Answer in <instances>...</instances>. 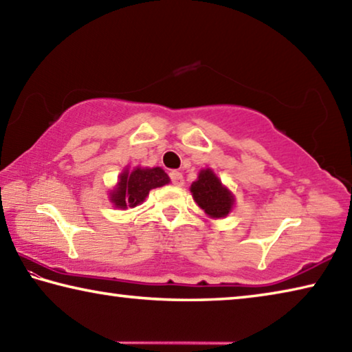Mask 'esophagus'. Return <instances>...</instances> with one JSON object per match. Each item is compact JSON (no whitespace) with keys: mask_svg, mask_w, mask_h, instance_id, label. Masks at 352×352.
I'll list each match as a JSON object with an SVG mask.
<instances>
[{"mask_svg":"<svg viewBox=\"0 0 352 352\" xmlns=\"http://www.w3.org/2000/svg\"><path fill=\"white\" fill-rule=\"evenodd\" d=\"M170 182L175 184V186H183V183H184V178H183V174L182 172H177V170H174V172H170Z\"/></svg>","mask_w":352,"mask_h":352,"instance_id":"obj_1","label":"esophagus"}]
</instances>
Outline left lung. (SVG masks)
I'll return each mask as SVG.
<instances>
[{
    "mask_svg": "<svg viewBox=\"0 0 352 352\" xmlns=\"http://www.w3.org/2000/svg\"><path fill=\"white\" fill-rule=\"evenodd\" d=\"M190 192L195 204L212 219L226 217L234 205L233 194L223 186L211 169L200 170L197 180L190 184Z\"/></svg>",
    "mask_w": 352,
    "mask_h": 352,
    "instance_id": "1",
    "label": "left lung"
}]
</instances>
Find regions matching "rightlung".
I'll use <instances>...</instances> for the list:
<instances>
[{
  "label": "right lung",
  "mask_w": 352,
  "mask_h": 352,
  "mask_svg": "<svg viewBox=\"0 0 352 352\" xmlns=\"http://www.w3.org/2000/svg\"><path fill=\"white\" fill-rule=\"evenodd\" d=\"M169 182L168 174L162 168H135L132 172L126 169L119 175L116 188L110 192V200L121 210L133 208L146 200L148 190L162 188Z\"/></svg>",
  "instance_id": "1"
}]
</instances>
